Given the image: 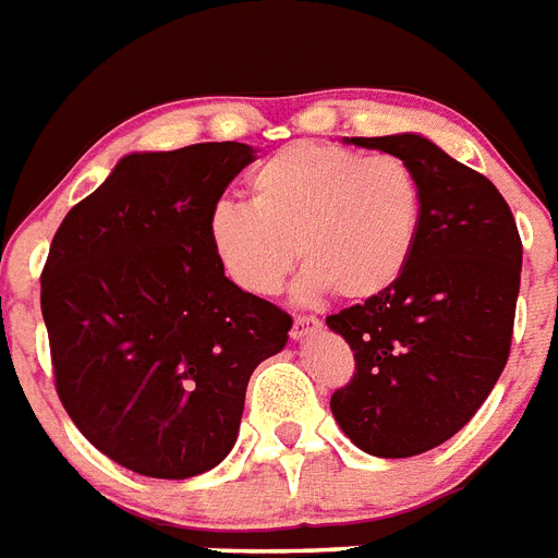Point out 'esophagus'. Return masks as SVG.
I'll list each match as a JSON object with an SVG mask.
<instances>
[{"label": "esophagus", "instance_id": "34e87169", "mask_svg": "<svg viewBox=\"0 0 558 558\" xmlns=\"http://www.w3.org/2000/svg\"><path fill=\"white\" fill-rule=\"evenodd\" d=\"M315 330H322V322L315 315H298L295 322H292V339H306Z\"/></svg>", "mask_w": 558, "mask_h": 558}]
</instances>
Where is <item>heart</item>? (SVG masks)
<instances>
[{"instance_id": "obj_1", "label": "heart", "mask_w": 558, "mask_h": 558, "mask_svg": "<svg viewBox=\"0 0 558 558\" xmlns=\"http://www.w3.org/2000/svg\"><path fill=\"white\" fill-rule=\"evenodd\" d=\"M248 196L252 208L219 202L210 210L208 243L226 278L260 298L280 292L298 257L304 301L330 289L371 301L402 278L423 219L408 161L341 144H289L254 170Z\"/></svg>"}]
</instances>
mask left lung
I'll return each instance as SVG.
<instances>
[{"instance_id":"8db88e82","label":"left lung","mask_w":558,"mask_h":558,"mask_svg":"<svg viewBox=\"0 0 558 558\" xmlns=\"http://www.w3.org/2000/svg\"><path fill=\"white\" fill-rule=\"evenodd\" d=\"M350 142L411 165L423 219L402 278L327 318L356 359L330 408L367 454L414 458L475 416L510 359L521 236L498 187L423 135Z\"/></svg>"}]
</instances>
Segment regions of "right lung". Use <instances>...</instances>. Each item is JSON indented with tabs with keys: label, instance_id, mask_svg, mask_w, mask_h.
Returning <instances> with one entry per match:
<instances>
[{
	"label": "right lung",
	"instance_id": "right-lung-1",
	"mask_svg": "<svg viewBox=\"0 0 558 558\" xmlns=\"http://www.w3.org/2000/svg\"><path fill=\"white\" fill-rule=\"evenodd\" d=\"M252 161L236 142L130 153L48 248L57 397L138 475L185 481L226 460L254 367L289 339L292 318L234 287L208 243V214Z\"/></svg>",
	"mask_w": 558,
	"mask_h": 558
}]
</instances>
